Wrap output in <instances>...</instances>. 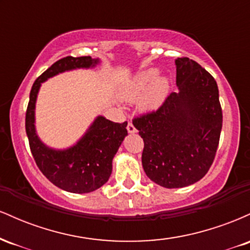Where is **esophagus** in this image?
Here are the masks:
<instances>
[{
	"instance_id": "esophagus-1",
	"label": "esophagus",
	"mask_w": 250,
	"mask_h": 250,
	"mask_svg": "<svg viewBox=\"0 0 250 250\" xmlns=\"http://www.w3.org/2000/svg\"><path fill=\"white\" fill-rule=\"evenodd\" d=\"M127 130H128V133H130V134L136 133V128H135V125L130 121H129L127 125Z\"/></svg>"
}]
</instances>
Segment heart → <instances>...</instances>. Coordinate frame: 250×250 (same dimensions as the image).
<instances>
[{"label": "heart", "instance_id": "heart-1", "mask_svg": "<svg viewBox=\"0 0 250 250\" xmlns=\"http://www.w3.org/2000/svg\"><path fill=\"white\" fill-rule=\"evenodd\" d=\"M157 74L159 71L154 68L137 73L123 88V99L125 101H135L141 96L139 107L143 111H151L159 108L167 99L170 85L167 77L157 76Z\"/></svg>", "mask_w": 250, "mask_h": 250}]
</instances>
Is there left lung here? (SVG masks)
Returning <instances> with one entry per match:
<instances>
[{
	"instance_id": "8db88e82",
	"label": "left lung",
	"mask_w": 250,
	"mask_h": 250,
	"mask_svg": "<svg viewBox=\"0 0 250 250\" xmlns=\"http://www.w3.org/2000/svg\"><path fill=\"white\" fill-rule=\"evenodd\" d=\"M176 84L156 110L135 116L143 139L142 166L165 188L193 185L208 173L219 147L222 108L215 79L194 60L179 57Z\"/></svg>"
}]
</instances>
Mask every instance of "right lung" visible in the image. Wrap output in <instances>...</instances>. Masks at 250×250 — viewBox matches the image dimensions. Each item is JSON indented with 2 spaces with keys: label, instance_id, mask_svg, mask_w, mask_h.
Masks as SVG:
<instances>
[{
  "label": "right lung",
  "instance_id": "right-lung-1",
  "mask_svg": "<svg viewBox=\"0 0 250 250\" xmlns=\"http://www.w3.org/2000/svg\"><path fill=\"white\" fill-rule=\"evenodd\" d=\"M97 63L90 56H67L48 68L34 82L25 111V131L30 151L42 174L56 187L69 193L96 190L109 180L113 159L127 136V122L116 123L99 116L82 140L67 150H53L40 141L34 127V109L40 85L49 77L74 68H88Z\"/></svg>",
  "mask_w": 250,
  "mask_h": 250
}]
</instances>
